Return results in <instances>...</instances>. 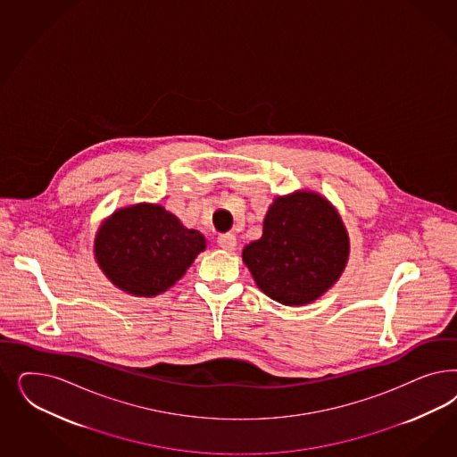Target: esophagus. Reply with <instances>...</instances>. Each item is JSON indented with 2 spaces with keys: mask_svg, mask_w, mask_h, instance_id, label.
<instances>
[{
  "mask_svg": "<svg viewBox=\"0 0 457 457\" xmlns=\"http://www.w3.org/2000/svg\"><path fill=\"white\" fill-rule=\"evenodd\" d=\"M219 245L223 251L234 252L237 249V237L234 234H221L219 237Z\"/></svg>",
  "mask_w": 457,
  "mask_h": 457,
  "instance_id": "esophagus-1",
  "label": "esophagus"
}]
</instances>
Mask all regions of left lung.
Masks as SVG:
<instances>
[{"instance_id":"obj_1","label":"left lung","mask_w":457,"mask_h":457,"mask_svg":"<svg viewBox=\"0 0 457 457\" xmlns=\"http://www.w3.org/2000/svg\"><path fill=\"white\" fill-rule=\"evenodd\" d=\"M348 255L350 238L337 208L306 190L278 196L265 213L262 237L242 251L259 289L286 306L321 297Z\"/></svg>"}]
</instances>
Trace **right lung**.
I'll use <instances>...</instances> for the list:
<instances>
[{
	"label": "right lung",
	"mask_w": 457,
	"mask_h": 457,
	"mask_svg": "<svg viewBox=\"0 0 457 457\" xmlns=\"http://www.w3.org/2000/svg\"><path fill=\"white\" fill-rule=\"evenodd\" d=\"M205 247V237L162 205L139 204L119 208L104 221L94 255L120 291L153 297L175 286Z\"/></svg>",
	"instance_id": "1"
}]
</instances>
